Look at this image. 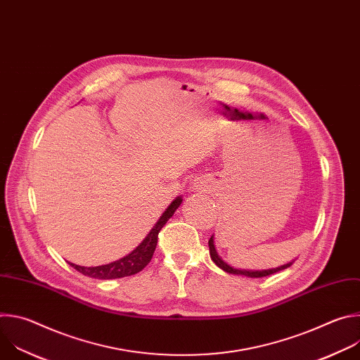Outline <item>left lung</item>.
Instances as JSON below:
<instances>
[{"label": "left lung", "instance_id": "8db88e82", "mask_svg": "<svg viewBox=\"0 0 360 360\" xmlns=\"http://www.w3.org/2000/svg\"><path fill=\"white\" fill-rule=\"evenodd\" d=\"M210 253H211V258L212 261L215 262L217 266H219L221 269H224L225 272L228 274H233V275H243V276H248V278H264V276H269V275H274L279 271H283L286 268H289L292 265V262L286 264V265H282L279 268H274V269H265V271H246V269H236V268H232L231 265H228L225 261H222L221 256L218 255L217 249H215V245H214V235L211 236L210 242Z\"/></svg>", "mask_w": 360, "mask_h": 360}]
</instances>
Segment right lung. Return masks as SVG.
I'll list each match as a JSON object with an SVG mask.
<instances>
[{
  "mask_svg": "<svg viewBox=\"0 0 360 360\" xmlns=\"http://www.w3.org/2000/svg\"><path fill=\"white\" fill-rule=\"evenodd\" d=\"M181 202H182L181 196L175 198V200H172V203L162 214V217L155 224V226L150 229V232L146 235V238L129 255L124 256V258H121L115 262L107 264V265L91 266V268L79 266V265H75L71 262H70V265L79 274L94 278V279H117V278H125V276H131V275L141 272L152 259V255H153V252H155V248L158 243L160 231L164 228L167 221L174 215V212L179 208Z\"/></svg>",
  "mask_w": 360,
  "mask_h": 360,
  "instance_id": "add662e5",
  "label": "right lung"
}]
</instances>
